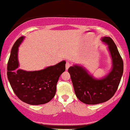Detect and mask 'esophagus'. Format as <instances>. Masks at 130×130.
<instances>
[{
	"label": "esophagus",
	"instance_id": "1",
	"mask_svg": "<svg viewBox=\"0 0 130 130\" xmlns=\"http://www.w3.org/2000/svg\"><path fill=\"white\" fill-rule=\"evenodd\" d=\"M70 66H71V63H70V62L67 61V62H66V65H65V68H66V70H68Z\"/></svg>",
	"mask_w": 130,
	"mask_h": 130
}]
</instances>
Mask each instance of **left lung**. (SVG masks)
<instances>
[{"instance_id":"8db88e82","label":"left lung","mask_w":130,"mask_h":130,"mask_svg":"<svg viewBox=\"0 0 130 130\" xmlns=\"http://www.w3.org/2000/svg\"><path fill=\"white\" fill-rule=\"evenodd\" d=\"M101 41L108 46L112 60V68L108 74L96 78L80 65H74L68 70L77 98L87 104L102 103L111 99L123 74V62L116 44L110 37H102Z\"/></svg>"}]
</instances>
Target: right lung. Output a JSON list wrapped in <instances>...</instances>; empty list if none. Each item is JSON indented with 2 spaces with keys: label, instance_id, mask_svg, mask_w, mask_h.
Here are the masks:
<instances>
[{
  "label": "right lung",
  "instance_id": "obj_1",
  "mask_svg": "<svg viewBox=\"0 0 130 130\" xmlns=\"http://www.w3.org/2000/svg\"><path fill=\"white\" fill-rule=\"evenodd\" d=\"M25 37L19 38L11 50L7 65V77L10 86L21 100L31 105L43 104L55 96L59 77L65 71V60L38 71L18 69V47Z\"/></svg>",
  "mask_w": 130,
  "mask_h": 130
}]
</instances>
